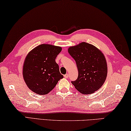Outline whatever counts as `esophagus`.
Listing matches in <instances>:
<instances>
[{"label": "esophagus", "mask_w": 131, "mask_h": 131, "mask_svg": "<svg viewBox=\"0 0 131 131\" xmlns=\"http://www.w3.org/2000/svg\"><path fill=\"white\" fill-rule=\"evenodd\" d=\"M64 77L66 78H68V74H66V75H64Z\"/></svg>", "instance_id": "1"}]
</instances>
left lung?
I'll return each instance as SVG.
<instances>
[{
	"instance_id": "obj_1",
	"label": "left lung",
	"mask_w": 131,
	"mask_h": 131,
	"mask_svg": "<svg viewBox=\"0 0 131 131\" xmlns=\"http://www.w3.org/2000/svg\"><path fill=\"white\" fill-rule=\"evenodd\" d=\"M76 61L78 77L71 83L80 93L93 94L101 88L106 80L107 67L102 52L94 46L83 42L68 49Z\"/></svg>"
}]
</instances>
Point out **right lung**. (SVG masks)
Instances as JSON below:
<instances>
[{
	"instance_id": "1",
	"label": "right lung",
	"mask_w": 131,
	"mask_h": 131,
	"mask_svg": "<svg viewBox=\"0 0 131 131\" xmlns=\"http://www.w3.org/2000/svg\"><path fill=\"white\" fill-rule=\"evenodd\" d=\"M62 48L41 44L30 52L23 66V77L29 89L37 94L49 93L63 78L55 59Z\"/></svg>"
}]
</instances>
